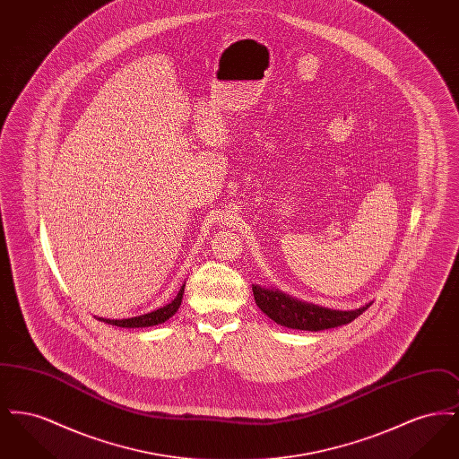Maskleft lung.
I'll return each instance as SVG.
<instances>
[{
    "instance_id": "8db88e82",
    "label": "left lung",
    "mask_w": 459,
    "mask_h": 459,
    "mask_svg": "<svg viewBox=\"0 0 459 459\" xmlns=\"http://www.w3.org/2000/svg\"><path fill=\"white\" fill-rule=\"evenodd\" d=\"M253 294L258 307L279 325L298 328V330H311V332L351 324L354 318H358L371 306V303H368L351 311L328 309V307L294 299L284 292H281L279 289H264L260 285H253Z\"/></svg>"
}]
</instances>
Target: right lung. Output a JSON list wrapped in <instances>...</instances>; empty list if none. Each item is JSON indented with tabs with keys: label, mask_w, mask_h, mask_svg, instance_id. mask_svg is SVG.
<instances>
[{
	"label": "right lung",
	"mask_w": 459,
	"mask_h": 459,
	"mask_svg": "<svg viewBox=\"0 0 459 459\" xmlns=\"http://www.w3.org/2000/svg\"><path fill=\"white\" fill-rule=\"evenodd\" d=\"M184 287H186V285L180 287V290H178V294L175 296V299L172 303H169V305L163 306V307H160V309H154L152 313H146V315H141V316H134V318H124V320H108V318H100V320L105 322V324H108V325H117V327L126 328L153 327V325H158V324H163V322H167L170 316H174L175 313H177V309L180 307Z\"/></svg>",
	"instance_id": "obj_1"
}]
</instances>
